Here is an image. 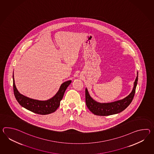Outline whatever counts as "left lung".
Instances as JSON below:
<instances>
[{
	"instance_id": "8db88e82",
	"label": "left lung",
	"mask_w": 154,
	"mask_h": 154,
	"mask_svg": "<svg viewBox=\"0 0 154 154\" xmlns=\"http://www.w3.org/2000/svg\"><path fill=\"white\" fill-rule=\"evenodd\" d=\"M138 75V73H137ZM138 75L134 82V85L132 92L125 98L114 102L108 103H100L95 101L89 96L88 90L85 88V103L89 110L94 114L99 116H107L113 115L125 109L129 106L133 99L135 93Z\"/></svg>"
}]
</instances>
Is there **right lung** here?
Masks as SVG:
<instances>
[{"label":"right lung","instance_id":"add662e5","mask_svg":"<svg viewBox=\"0 0 154 154\" xmlns=\"http://www.w3.org/2000/svg\"><path fill=\"white\" fill-rule=\"evenodd\" d=\"M13 90L14 96L17 102L21 106L26 109L33 113L41 115H46L55 112L58 108L60 102L64 95L66 89L68 87L71 81H68L62 84L57 93L51 99L45 101H41L35 99H31L21 94L18 92L14 83V73H13Z\"/></svg>","mask_w":154,"mask_h":154}]
</instances>
